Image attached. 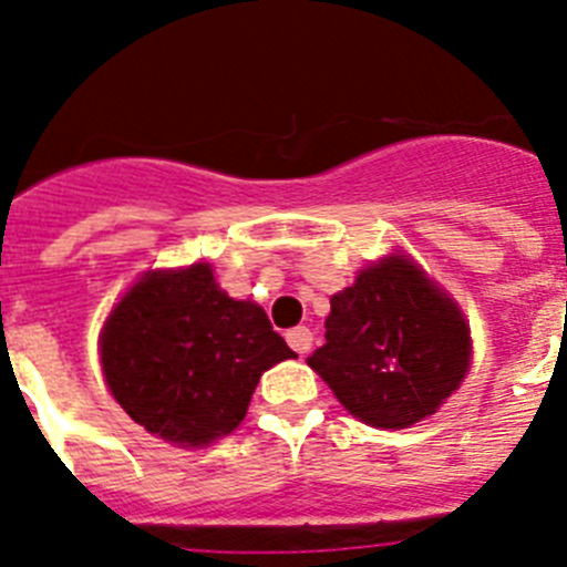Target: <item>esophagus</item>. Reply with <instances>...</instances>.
I'll list each match as a JSON object with an SVG mask.
<instances>
[{
  "mask_svg": "<svg viewBox=\"0 0 567 567\" xmlns=\"http://www.w3.org/2000/svg\"><path fill=\"white\" fill-rule=\"evenodd\" d=\"M312 340H315V334L309 332L307 327L289 329V332H287V343L292 346V349H295V352H298V354H307L309 349H312Z\"/></svg>",
  "mask_w": 567,
  "mask_h": 567,
  "instance_id": "esophagus-1",
  "label": "esophagus"
}]
</instances>
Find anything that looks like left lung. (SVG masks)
Instances as JSON below:
<instances>
[{
	"mask_svg": "<svg viewBox=\"0 0 567 567\" xmlns=\"http://www.w3.org/2000/svg\"><path fill=\"white\" fill-rule=\"evenodd\" d=\"M471 358L463 315L405 255L332 298L327 343L307 363L363 423L405 429L440 409Z\"/></svg>",
	"mask_w": 567,
	"mask_h": 567,
	"instance_id": "1",
	"label": "left lung"
}]
</instances>
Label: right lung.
Listing matches in <instances>:
<instances>
[{
    "mask_svg": "<svg viewBox=\"0 0 567 567\" xmlns=\"http://www.w3.org/2000/svg\"><path fill=\"white\" fill-rule=\"evenodd\" d=\"M292 354L267 312L221 292L207 264L144 275L102 334L118 405L150 434L187 445L233 432L260 374Z\"/></svg>",
    "mask_w": 567,
    "mask_h": 567,
    "instance_id": "1",
    "label": "right lung"
}]
</instances>
